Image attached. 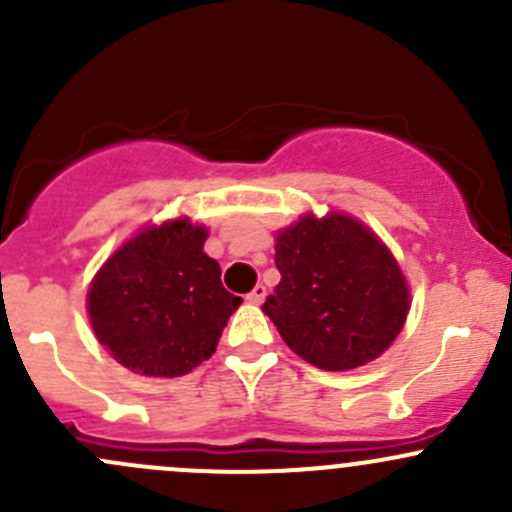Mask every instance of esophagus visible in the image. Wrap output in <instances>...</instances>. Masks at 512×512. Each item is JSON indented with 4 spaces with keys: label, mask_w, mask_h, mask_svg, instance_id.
<instances>
[{
    "label": "esophagus",
    "mask_w": 512,
    "mask_h": 512,
    "mask_svg": "<svg viewBox=\"0 0 512 512\" xmlns=\"http://www.w3.org/2000/svg\"><path fill=\"white\" fill-rule=\"evenodd\" d=\"M265 297H267V287L265 285H257L250 294H247V302L262 304V302H265Z\"/></svg>",
    "instance_id": "obj_1"
}]
</instances>
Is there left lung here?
<instances>
[{
	"label": "left lung",
	"mask_w": 512,
	"mask_h": 512,
	"mask_svg": "<svg viewBox=\"0 0 512 512\" xmlns=\"http://www.w3.org/2000/svg\"><path fill=\"white\" fill-rule=\"evenodd\" d=\"M275 265L282 280L262 312L309 364L356 369L399 337L409 285L389 247L359 220L304 215L277 235Z\"/></svg>",
	"instance_id": "1"
}]
</instances>
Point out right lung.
I'll use <instances>...</instances> for the list:
<instances>
[{"mask_svg":"<svg viewBox=\"0 0 512 512\" xmlns=\"http://www.w3.org/2000/svg\"><path fill=\"white\" fill-rule=\"evenodd\" d=\"M208 230L188 218L151 225L118 247L89 287L98 342L126 369L183 376L218 347L242 299L203 252Z\"/></svg>","mask_w":512,"mask_h":512,"instance_id":"obj_1","label":"right lung"}]
</instances>
